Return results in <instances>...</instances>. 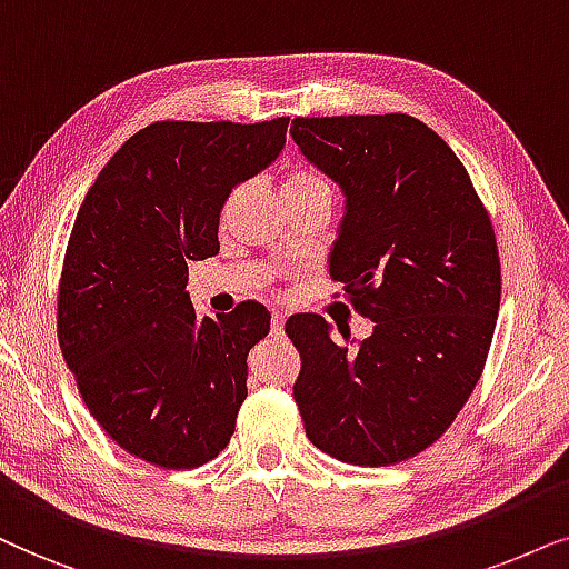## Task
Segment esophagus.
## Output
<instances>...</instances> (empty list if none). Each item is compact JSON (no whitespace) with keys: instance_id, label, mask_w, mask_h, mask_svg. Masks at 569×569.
<instances>
[{"instance_id":"obj_1","label":"esophagus","mask_w":569,"mask_h":569,"mask_svg":"<svg viewBox=\"0 0 569 569\" xmlns=\"http://www.w3.org/2000/svg\"><path fill=\"white\" fill-rule=\"evenodd\" d=\"M283 325H286V312H276V320H272V330H276V336H283Z\"/></svg>"}]
</instances>
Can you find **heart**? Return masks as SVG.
Returning a JSON list of instances; mask_svg holds the SVG:
<instances>
[{
  "label": "heart",
  "instance_id": "heart-1",
  "mask_svg": "<svg viewBox=\"0 0 569 569\" xmlns=\"http://www.w3.org/2000/svg\"><path fill=\"white\" fill-rule=\"evenodd\" d=\"M286 184H297V187H325L320 179L312 177V173H293V177L286 181Z\"/></svg>",
  "mask_w": 569,
  "mask_h": 569
}]
</instances>
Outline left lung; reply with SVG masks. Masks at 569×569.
<instances>
[{
	"instance_id": "left-lung-1",
	"label": "left lung",
	"mask_w": 569,
	"mask_h": 569,
	"mask_svg": "<svg viewBox=\"0 0 569 569\" xmlns=\"http://www.w3.org/2000/svg\"><path fill=\"white\" fill-rule=\"evenodd\" d=\"M291 138L343 194L328 270L372 320L356 351L320 315L286 322L301 353L293 400L315 448L400 463L479 382L502 293L495 231L458 156L408 113L299 117Z\"/></svg>"
}]
</instances>
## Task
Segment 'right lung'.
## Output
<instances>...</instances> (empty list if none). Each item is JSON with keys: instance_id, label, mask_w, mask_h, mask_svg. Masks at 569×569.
<instances>
[{"instance_id": "1", "label": "right lung", "mask_w": 569, "mask_h": 569, "mask_svg": "<svg viewBox=\"0 0 569 569\" xmlns=\"http://www.w3.org/2000/svg\"><path fill=\"white\" fill-rule=\"evenodd\" d=\"M289 117L158 121L121 146L82 200L59 289V346L90 413L161 468L213 460L247 398L264 305L197 317L189 262L218 254L231 189L268 169Z\"/></svg>"}]
</instances>
